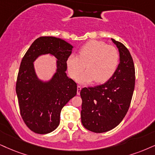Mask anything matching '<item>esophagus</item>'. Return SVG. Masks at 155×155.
<instances>
[{
	"label": "esophagus",
	"instance_id": "34e87169",
	"mask_svg": "<svg viewBox=\"0 0 155 155\" xmlns=\"http://www.w3.org/2000/svg\"><path fill=\"white\" fill-rule=\"evenodd\" d=\"M82 90V87L80 86V85H78V89H77V94L78 95H80V93H81V91Z\"/></svg>",
	"mask_w": 155,
	"mask_h": 155
}]
</instances>
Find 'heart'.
<instances>
[{
	"instance_id": "heart-1",
	"label": "heart",
	"mask_w": 155,
	"mask_h": 155,
	"mask_svg": "<svg viewBox=\"0 0 155 155\" xmlns=\"http://www.w3.org/2000/svg\"><path fill=\"white\" fill-rule=\"evenodd\" d=\"M119 53L116 47L99 40H91L80 49L79 54H70L67 60L70 77L77 78L85 69L77 81L86 84L95 81L104 83L115 73L119 63Z\"/></svg>"
}]
</instances>
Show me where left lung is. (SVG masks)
Masks as SVG:
<instances>
[{"instance_id":"obj_1","label":"left lung","mask_w":155,"mask_h":155,"mask_svg":"<svg viewBox=\"0 0 155 155\" xmlns=\"http://www.w3.org/2000/svg\"><path fill=\"white\" fill-rule=\"evenodd\" d=\"M111 40L120 56L115 73L104 84L81 91L82 124L95 133L106 132L121 123L130 106L134 90L135 68L130 52L122 43Z\"/></svg>"}]
</instances>
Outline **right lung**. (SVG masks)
Here are the masks:
<instances>
[{
	"label": "right lung",
	"instance_id": "1",
	"mask_svg": "<svg viewBox=\"0 0 155 155\" xmlns=\"http://www.w3.org/2000/svg\"><path fill=\"white\" fill-rule=\"evenodd\" d=\"M72 46L54 37H41L32 43L23 57L16 85L19 110L22 119L34 133L45 134L60 124V113L77 94V83L67 76V60ZM56 57L57 72L48 82L38 79L33 62L41 54Z\"/></svg>",
	"mask_w": 155,
	"mask_h": 155
}]
</instances>
